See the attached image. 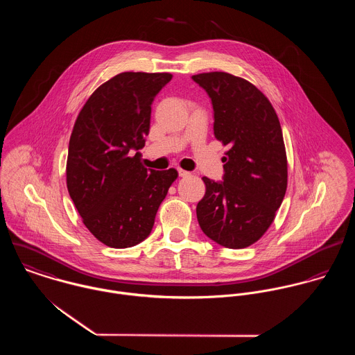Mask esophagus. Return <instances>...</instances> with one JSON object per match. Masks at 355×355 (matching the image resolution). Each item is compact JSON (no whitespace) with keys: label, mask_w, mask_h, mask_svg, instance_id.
<instances>
[{"label":"esophagus","mask_w":355,"mask_h":355,"mask_svg":"<svg viewBox=\"0 0 355 355\" xmlns=\"http://www.w3.org/2000/svg\"><path fill=\"white\" fill-rule=\"evenodd\" d=\"M178 172H179V176H180V178H187V176L191 175L190 172H187V171H184V169H182V168H179Z\"/></svg>","instance_id":"esophagus-1"}]
</instances>
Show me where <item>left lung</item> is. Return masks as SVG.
<instances>
[{"mask_svg": "<svg viewBox=\"0 0 355 355\" xmlns=\"http://www.w3.org/2000/svg\"><path fill=\"white\" fill-rule=\"evenodd\" d=\"M211 100L214 137L230 150L223 182L202 178L197 205L203 234L228 249H245L270 227L287 190V155L269 100L243 78L227 72L193 75Z\"/></svg>", "mask_w": 355, "mask_h": 355, "instance_id": "obj_1", "label": "left lung"}]
</instances>
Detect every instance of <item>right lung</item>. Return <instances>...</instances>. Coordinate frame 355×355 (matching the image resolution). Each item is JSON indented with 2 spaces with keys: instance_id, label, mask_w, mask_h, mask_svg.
I'll list each match as a JSON object with an SVG mask.
<instances>
[{
  "instance_id": "add662e5",
  "label": "right lung",
  "mask_w": 355,
  "mask_h": 355,
  "mask_svg": "<svg viewBox=\"0 0 355 355\" xmlns=\"http://www.w3.org/2000/svg\"><path fill=\"white\" fill-rule=\"evenodd\" d=\"M171 79L168 72H121L101 85L76 117L67 187L86 228L109 248H131L150 235L178 178L173 168H145L138 152L149 134L153 101Z\"/></svg>"
}]
</instances>
